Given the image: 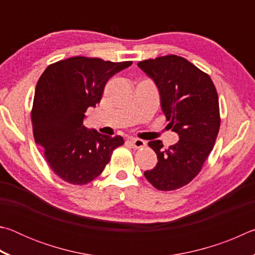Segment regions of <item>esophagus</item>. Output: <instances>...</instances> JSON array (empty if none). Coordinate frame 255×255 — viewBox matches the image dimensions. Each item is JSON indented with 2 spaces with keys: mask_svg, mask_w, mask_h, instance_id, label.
I'll list each match as a JSON object with an SVG mask.
<instances>
[{
  "mask_svg": "<svg viewBox=\"0 0 255 255\" xmlns=\"http://www.w3.org/2000/svg\"><path fill=\"white\" fill-rule=\"evenodd\" d=\"M130 143L132 145L133 148H143L144 146L146 145V141L143 139H139V138H131L130 139Z\"/></svg>",
  "mask_w": 255,
  "mask_h": 255,
  "instance_id": "obj_1",
  "label": "esophagus"
}]
</instances>
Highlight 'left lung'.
<instances>
[{
  "instance_id": "1",
  "label": "left lung",
  "mask_w": 255,
  "mask_h": 255,
  "mask_svg": "<svg viewBox=\"0 0 255 255\" xmlns=\"http://www.w3.org/2000/svg\"><path fill=\"white\" fill-rule=\"evenodd\" d=\"M137 65L156 84L162 110L180 138L166 149L161 140L148 143L158 162L144 172L145 178L161 191H171L195 179L213 150L221 126L218 94L210 76L180 56Z\"/></svg>"
}]
</instances>
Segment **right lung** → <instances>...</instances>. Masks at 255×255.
I'll use <instances>...</instances> for the list:
<instances>
[{
    "label": "right lung",
    "instance_id": "add662e5",
    "mask_svg": "<svg viewBox=\"0 0 255 255\" xmlns=\"http://www.w3.org/2000/svg\"><path fill=\"white\" fill-rule=\"evenodd\" d=\"M131 64L76 56L51 64L41 74L31 110L33 137L62 180L91 182L124 144L122 136L102 135L83 122L88 108L100 102L108 80Z\"/></svg>",
    "mask_w": 255,
    "mask_h": 255
}]
</instances>
